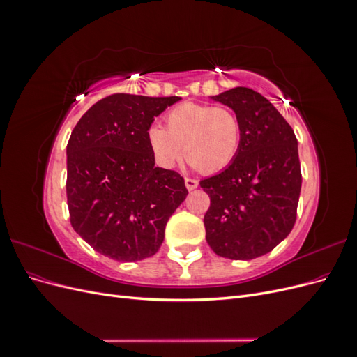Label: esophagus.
Masks as SVG:
<instances>
[{"instance_id":"1","label":"esophagus","mask_w":357,"mask_h":357,"mask_svg":"<svg viewBox=\"0 0 357 357\" xmlns=\"http://www.w3.org/2000/svg\"><path fill=\"white\" fill-rule=\"evenodd\" d=\"M185 185H186L188 190H193V189L198 188V181L193 180V178H185Z\"/></svg>"}]
</instances>
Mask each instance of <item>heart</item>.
Segmentation results:
<instances>
[{"instance_id":"1","label":"heart","mask_w":357,"mask_h":357,"mask_svg":"<svg viewBox=\"0 0 357 357\" xmlns=\"http://www.w3.org/2000/svg\"><path fill=\"white\" fill-rule=\"evenodd\" d=\"M165 123L147 129L149 146L164 168L174 167L181 147L189 165L205 174L225 169L238 155L241 122L226 107L185 102L167 114Z\"/></svg>"}]
</instances>
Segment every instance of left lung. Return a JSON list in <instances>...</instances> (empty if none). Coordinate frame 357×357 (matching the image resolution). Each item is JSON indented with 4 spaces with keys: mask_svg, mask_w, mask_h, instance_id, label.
Returning <instances> with one entry per match:
<instances>
[{
    "mask_svg": "<svg viewBox=\"0 0 357 357\" xmlns=\"http://www.w3.org/2000/svg\"><path fill=\"white\" fill-rule=\"evenodd\" d=\"M210 98L238 116L243 139L232 164L199 183L211 201L205 238L215 255L250 261L271 252L295 225L302 185L298 142L286 119L253 89Z\"/></svg>",
    "mask_w": 357,
    "mask_h": 357,
    "instance_id": "8db88e82",
    "label": "left lung"
}]
</instances>
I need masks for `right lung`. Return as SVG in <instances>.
I'll return each instance as SVG.
<instances>
[{"mask_svg":"<svg viewBox=\"0 0 357 357\" xmlns=\"http://www.w3.org/2000/svg\"><path fill=\"white\" fill-rule=\"evenodd\" d=\"M178 96L114 93L86 112L67 146V199L74 231L119 262L153 256L168 219L186 199L178 172L155 167L147 129Z\"/></svg>","mask_w":357,"mask_h":357,"instance_id":"add662e5","label":"right lung"}]
</instances>
